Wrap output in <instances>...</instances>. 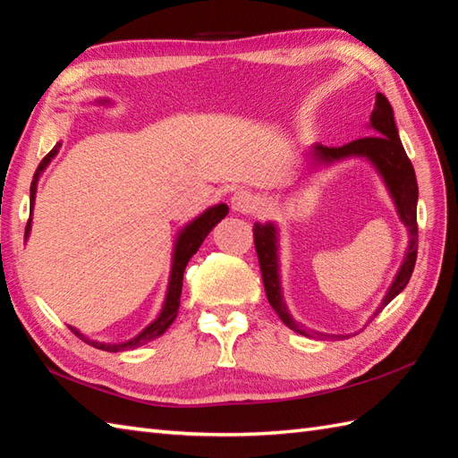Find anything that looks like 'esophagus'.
<instances>
[{
	"label": "esophagus",
	"mask_w": 458,
	"mask_h": 458,
	"mask_svg": "<svg viewBox=\"0 0 458 458\" xmlns=\"http://www.w3.org/2000/svg\"><path fill=\"white\" fill-rule=\"evenodd\" d=\"M254 204H256L254 194L246 189H238L230 197V207L234 212H250L251 208H254Z\"/></svg>",
	"instance_id": "34e87169"
}]
</instances>
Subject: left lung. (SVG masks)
I'll list each match as a JSON object with an SVG mask.
<instances>
[{
	"mask_svg": "<svg viewBox=\"0 0 458 458\" xmlns=\"http://www.w3.org/2000/svg\"><path fill=\"white\" fill-rule=\"evenodd\" d=\"M368 128L374 131V135L368 138L350 141L343 148H325V145L315 143L309 149V171L327 169L333 167L335 163L346 161V159H364L372 165L377 177L382 179L384 187L390 194V199L395 207L397 216L407 230V248L402 259L400 269L395 271L390 287H387L382 303L374 310V317L382 310L392 299L402 293L405 285L410 284V277L413 274L415 259H417V199H420V191H417V179L411 161L407 159V153L403 149V143L400 140V131H397L394 108L387 102L384 94H376V104L372 115H369ZM254 240H256V251L259 258L261 277H264V287L269 305L274 307L279 318L284 320L285 327L295 330L299 335L310 336L309 330L301 328L297 320L291 317L287 303L284 299V287H281V259H279V226L276 222H256L254 224ZM318 336H328L325 333H317ZM350 336V335H340Z\"/></svg>",
	"mask_w": 458,
	"mask_h": 458,
	"instance_id": "1",
	"label": "left lung"
}]
</instances>
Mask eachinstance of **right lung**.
Returning <instances> with one entry per match:
<instances>
[{
  "mask_svg": "<svg viewBox=\"0 0 458 458\" xmlns=\"http://www.w3.org/2000/svg\"><path fill=\"white\" fill-rule=\"evenodd\" d=\"M94 102L98 106H112V100H108V98H98ZM61 145L63 143L58 141L55 148L47 153V157L41 163H38V167L35 171V177L31 181V212H29V222H27V228H25V240L29 238V234H31V222H33V208H35V194H37L38 179H41V174L48 167V163H51L56 157V153H58V149H61ZM226 214H228V204H224V202L214 204V207L200 212L197 218L189 220L177 232V236H174V242H173V251H171V271H169V281H167V293H165V301L161 305L159 315L155 317L151 323L141 330V333L131 336L130 340H123V343H100V340H94L90 336H86V335L81 333L79 328L71 327L72 333L79 335L84 340V343H89L94 348L106 350V352H123V350H133V348L151 343V340H155V338H159L165 333V330H167L173 325V320L177 318V315H179L184 267H187L189 259L194 254H197L199 248L202 246L204 238L210 234V230L216 226L220 220L226 218Z\"/></svg>",
  "mask_w": 458,
  "mask_h": 458,
  "instance_id": "obj_1",
  "label": "right lung"
}]
</instances>
